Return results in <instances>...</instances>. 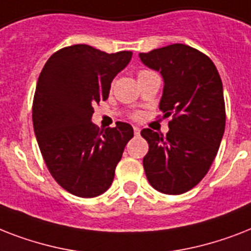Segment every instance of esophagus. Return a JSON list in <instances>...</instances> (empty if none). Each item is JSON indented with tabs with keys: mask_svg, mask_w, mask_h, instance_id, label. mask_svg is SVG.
Returning a JSON list of instances; mask_svg holds the SVG:
<instances>
[{
	"mask_svg": "<svg viewBox=\"0 0 251 251\" xmlns=\"http://www.w3.org/2000/svg\"><path fill=\"white\" fill-rule=\"evenodd\" d=\"M134 133H135V135H139V133H141V127L134 126Z\"/></svg>",
	"mask_w": 251,
	"mask_h": 251,
	"instance_id": "obj_1",
	"label": "esophagus"
}]
</instances>
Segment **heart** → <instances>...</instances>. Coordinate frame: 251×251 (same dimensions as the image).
I'll return each instance as SVG.
<instances>
[{"label":"heart","mask_w":251,"mask_h":251,"mask_svg":"<svg viewBox=\"0 0 251 251\" xmlns=\"http://www.w3.org/2000/svg\"><path fill=\"white\" fill-rule=\"evenodd\" d=\"M146 73H149V72H146V70H143V72H139V74H138V76L143 75V74H146ZM134 117H138V114H134Z\"/></svg>","instance_id":"1"}]
</instances>
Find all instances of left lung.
Returning a JSON list of instances; mask_svg holds the SVG:
<instances>
[{
    "instance_id": "1",
    "label": "left lung",
    "mask_w": 251,
    "mask_h": 251,
    "mask_svg": "<svg viewBox=\"0 0 251 251\" xmlns=\"http://www.w3.org/2000/svg\"><path fill=\"white\" fill-rule=\"evenodd\" d=\"M150 69L160 72L164 90L160 110L167 135L143 129L149 143L143 168L149 182L160 193L177 195L198 185L207 175L226 129V104L218 69L204 53L172 44L139 53Z\"/></svg>"
}]
</instances>
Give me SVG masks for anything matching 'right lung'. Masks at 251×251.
<instances>
[{
	"instance_id": "obj_1",
	"label": "right lung",
	"mask_w": 251,
	"mask_h": 251,
	"mask_svg": "<svg viewBox=\"0 0 251 251\" xmlns=\"http://www.w3.org/2000/svg\"><path fill=\"white\" fill-rule=\"evenodd\" d=\"M131 56L127 50L109 54L86 44L72 45L53 53L39 75L33 130L50 175L70 194L94 198L113 182L133 127L116 122V127L99 130L91 117Z\"/></svg>"
}]
</instances>
